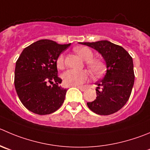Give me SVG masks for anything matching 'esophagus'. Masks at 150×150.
I'll return each instance as SVG.
<instances>
[{"instance_id":"obj_1","label":"esophagus","mask_w":150,"mask_h":150,"mask_svg":"<svg viewBox=\"0 0 150 150\" xmlns=\"http://www.w3.org/2000/svg\"><path fill=\"white\" fill-rule=\"evenodd\" d=\"M76 87L77 88H79V89L82 91H85V90H86V88H85V87H83V86H76Z\"/></svg>"}]
</instances>
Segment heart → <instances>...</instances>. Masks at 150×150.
Segmentation results:
<instances>
[{"label": "heart", "instance_id": "obj_1", "mask_svg": "<svg viewBox=\"0 0 150 150\" xmlns=\"http://www.w3.org/2000/svg\"><path fill=\"white\" fill-rule=\"evenodd\" d=\"M74 51L85 60L88 69L94 76H99L102 74L105 68V65L102 61L96 59H92L93 54V51L88 47H77L74 48ZM57 66L59 69H62L65 67L64 56L60 55L57 60ZM88 77V73L86 71H76L70 69L65 71L62 75L64 83L68 86H76L83 84L86 82Z\"/></svg>", "mask_w": 150, "mask_h": 150}]
</instances>
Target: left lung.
I'll return each instance as SVG.
<instances>
[{
    "label": "left lung",
    "instance_id": "left-lung-1",
    "mask_svg": "<svg viewBox=\"0 0 150 150\" xmlns=\"http://www.w3.org/2000/svg\"><path fill=\"white\" fill-rule=\"evenodd\" d=\"M94 48L106 62V74L96 82V98L88 107L99 115H110L122 109L130 96L134 85L133 62L122 46L108 40L79 42Z\"/></svg>",
    "mask_w": 150,
    "mask_h": 150
}]
</instances>
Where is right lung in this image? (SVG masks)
Listing matches in <instances>:
<instances>
[{
  "label": "right lung",
  "mask_w": 150,
  "mask_h": 150,
  "mask_svg": "<svg viewBox=\"0 0 150 150\" xmlns=\"http://www.w3.org/2000/svg\"><path fill=\"white\" fill-rule=\"evenodd\" d=\"M69 44L40 40L25 48L16 62L15 87L25 108L38 115L57 110L64 102L66 89L59 86L57 60ZM50 83L52 86H48Z\"/></svg>",
  "instance_id": "add662e5"
}]
</instances>
